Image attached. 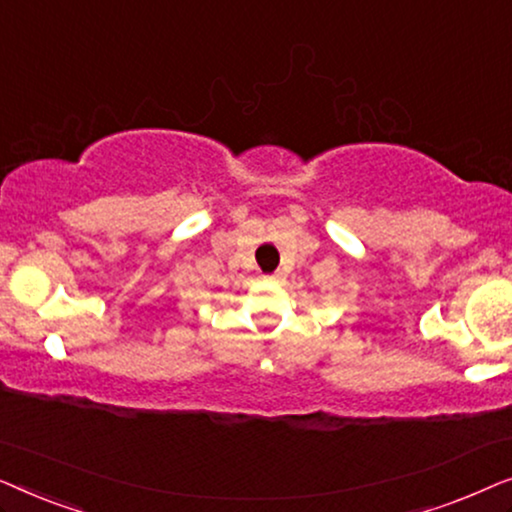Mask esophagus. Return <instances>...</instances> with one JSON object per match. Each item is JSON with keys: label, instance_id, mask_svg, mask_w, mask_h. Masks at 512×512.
Masks as SVG:
<instances>
[{"label": "esophagus", "instance_id": "esophagus-1", "mask_svg": "<svg viewBox=\"0 0 512 512\" xmlns=\"http://www.w3.org/2000/svg\"><path fill=\"white\" fill-rule=\"evenodd\" d=\"M263 279H265V282L279 284V282H284V275H282V272H272V275H265Z\"/></svg>", "mask_w": 512, "mask_h": 512}]
</instances>
